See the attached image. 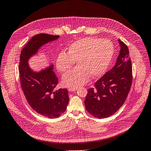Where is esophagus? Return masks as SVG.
Listing matches in <instances>:
<instances>
[{
	"mask_svg": "<svg viewBox=\"0 0 151 151\" xmlns=\"http://www.w3.org/2000/svg\"><path fill=\"white\" fill-rule=\"evenodd\" d=\"M78 90V88H68V91H75Z\"/></svg>",
	"mask_w": 151,
	"mask_h": 151,
	"instance_id": "obj_1",
	"label": "esophagus"
}]
</instances>
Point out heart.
I'll use <instances>...</instances> for the list:
<instances>
[{
    "label": "heart",
    "mask_w": 151,
    "mask_h": 151,
    "mask_svg": "<svg viewBox=\"0 0 151 151\" xmlns=\"http://www.w3.org/2000/svg\"><path fill=\"white\" fill-rule=\"evenodd\" d=\"M114 45L109 40L86 37L73 43L65 53L56 60L57 70L62 73L70 70L75 62L77 66L65 74L61 84L64 87L77 88L86 83L90 76L102 75L112 60Z\"/></svg>",
    "instance_id": "obj_1"
}]
</instances>
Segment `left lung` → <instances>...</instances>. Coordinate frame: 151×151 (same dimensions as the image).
Wrapping results in <instances>:
<instances>
[{"instance_id": "1", "label": "left lung", "mask_w": 151, "mask_h": 151, "mask_svg": "<svg viewBox=\"0 0 151 151\" xmlns=\"http://www.w3.org/2000/svg\"><path fill=\"white\" fill-rule=\"evenodd\" d=\"M121 47L115 65L88 90L85 105L88 112L102 119L114 114L126 101L132 85V63L127 46Z\"/></svg>"}]
</instances>
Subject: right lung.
I'll return each mask as SVG.
<instances>
[{
    "label": "right lung",
    "mask_w": 151,
    "mask_h": 151,
    "mask_svg": "<svg viewBox=\"0 0 151 151\" xmlns=\"http://www.w3.org/2000/svg\"><path fill=\"white\" fill-rule=\"evenodd\" d=\"M58 38V35L46 33L33 36L22 50L19 67L21 88L28 103L37 113L50 119L65 113L69 102L68 90L65 88L54 90L58 80L53 71V65L35 72L30 68L28 61L43 45Z\"/></svg>",
    "instance_id": "add662e5"
}]
</instances>
